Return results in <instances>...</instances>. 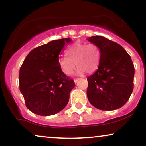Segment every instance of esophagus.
Wrapping results in <instances>:
<instances>
[{
	"label": "esophagus",
	"mask_w": 146,
	"mask_h": 146,
	"mask_svg": "<svg viewBox=\"0 0 146 146\" xmlns=\"http://www.w3.org/2000/svg\"><path fill=\"white\" fill-rule=\"evenodd\" d=\"M79 80H80V79H79V78H75V79H74V82H75V84H76L77 82H78V81Z\"/></svg>",
	"instance_id": "esophagus-1"
}]
</instances>
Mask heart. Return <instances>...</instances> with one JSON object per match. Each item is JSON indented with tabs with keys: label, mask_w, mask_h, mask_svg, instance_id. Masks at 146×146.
I'll list each match as a JSON object with an SVG mask.
<instances>
[{
	"label": "heart",
	"mask_w": 146,
	"mask_h": 146,
	"mask_svg": "<svg viewBox=\"0 0 146 146\" xmlns=\"http://www.w3.org/2000/svg\"><path fill=\"white\" fill-rule=\"evenodd\" d=\"M68 57L62 56L59 65L64 74L71 75L78 67L77 74L82 75L85 73H93L98 70L100 65L101 51L95 44L75 42L66 51Z\"/></svg>",
	"instance_id": "1"
}]
</instances>
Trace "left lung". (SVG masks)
<instances>
[{
	"label": "left lung",
	"mask_w": 146,
	"mask_h": 146,
	"mask_svg": "<svg viewBox=\"0 0 146 146\" xmlns=\"http://www.w3.org/2000/svg\"><path fill=\"white\" fill-rule=\"evenodd\" d=\"M87 40L101 51L98 70L87 78L88 101L102 110L120 108L133 90L135 67L131 58L121 45L104 37L95 36Z\"/></svg>",
	"instance_id": "8db88e82"
}]
</instances>
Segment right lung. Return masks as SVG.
<instances>
[{
	"label": "right lung",
	"mask_w": 146,
	"mask_h": 146,
	"mask_svg": "<svg viewBox=\"0 0 146 146\" xmlns=\"http://www.w3.org/2000/svg\"><path fill=\"white\" fill-rule=\"evenodd\" d=\"M71 40L63 38L41 45L30 51L23 62L20 68V90L27 108L34 114L50 116L67 105L75 85L62 71L59 56Z\"/></svg>",
	"instance_id": "obj_1"
}]
</instances>
